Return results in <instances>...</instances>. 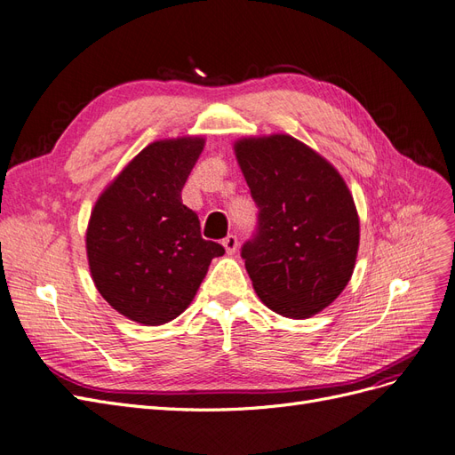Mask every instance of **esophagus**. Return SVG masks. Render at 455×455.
I'll list each match as a JSON object with an SVG mask.
<instances>
[{"label": "esophagus", "instance_id": "obj_1", "mask_svg": "<svg viewBox=\"0 0 455 455\" xmlns=\"http://www.w3.org/2000/svg\"><path fill=\"white\" fill-rule=\"evenodd\" d=\"M222 244H224V249H226L228 254H235V252H237V246H239V241H237L235 235H228V237L222 241Z\"/></svg>", "mask_w": 455, "mask_h": 455}]
</instances>
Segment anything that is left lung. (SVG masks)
I'll return each instance as SVG.
<instances>
[{
  "label": "left lung",
  "mask_w": 455,
  "mask_h": 455,
  "mask_svg": "<svg viewBox=\"0 0 455 455\" xmlns=\"http://www.w3.org/2000/svg\"><path fill=\"white\" fill-rule=\"evenodd\" d=\"M258 206L241 249L256 294L283 316L307 319L347 286L359 251V214L339 172L288 134L235 142Z\"/></svg>",
  "instance_id": "8db88e82"
}]
</instances>
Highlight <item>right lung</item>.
Segmentation results:
<instances>
[{
  "label": "right lung",
  "instance_id": "1",
  "mask_svg": "<svg viewBox=\"0 0 455 455\" xmlns=\"http://www.w3.org/2000/svg\"><path fill=\"white\" fill-rule=\"evenodd\" d=\"M199 136L144 148L96 201L87 258L102 298L127 319L164 324L196 298L222 244L204 241L182 188L201 156Z\"/></svg>",
  "mask_w": 455,
  "mask_h": 455
}]
</instances>
